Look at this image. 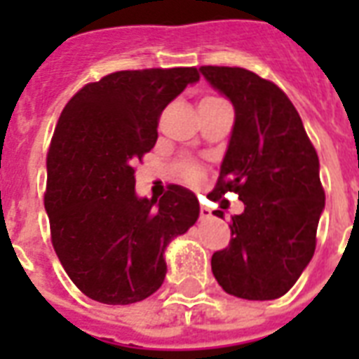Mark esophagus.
Masks as SVG:
<instances>
[{
    "label": "esophagus",
    "mask_w": 359,
    "mask_h": 359,
    "mask_svg": "<svg viewBox=\"0 0 359 359\" xmlns=\"http://www.w3.org/2000/svg\"><path fill=\"white\" fill-rule=\"evenodd\" d=\"M201 219H208V218H212V210L207 207H201Z\"/></svg>",
    "instance_id": "esophagus-1"
}]
</instances>
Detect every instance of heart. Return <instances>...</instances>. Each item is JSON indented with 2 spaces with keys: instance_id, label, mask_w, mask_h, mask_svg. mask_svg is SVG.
Listing matches in <instances>:
<instances>
[{
  "instance_id": "b5f03b06",
  "label": "heart",
  "mask_w": 359,
  "mask_h": 359,
  "mask_svg": "<svg viewBox=\"0 0 359 359\" xmlns=\"http://www.w3.org/2000/svg\"><path fill=\"white\" fill-rule=\"evenodd\" d=\"M205 100H212V98H205ZM180 175H182V179H184L186 182H190V184H199L203 179L201 168H197L196 163H182V165H180Z\"/></svg>"
}]
</instances>
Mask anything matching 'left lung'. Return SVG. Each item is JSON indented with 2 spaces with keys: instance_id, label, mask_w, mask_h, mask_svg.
I'll return each instance as SVG.
<instances>
[{
  "instance_id": "left-lung-1",
  "label": "left lung",
  "mask_w": 359,
  "mask_h": 359,
  "mask_svg": "<svg viewBox=\"0 0 359 359\" xmlns=\"http://www.w3.org/2000/svg\"><path fill=\"white\" fill-rule=\"evenodd\" d=\"M235 108V124L210 199L236 191L229 245L212 255L219 287L244 300H273L311 261L324 210L318 156L300 115L276 83L238 67H201ZM216 216L224 218L222 210Z\"/></svg>"
}]
</instances>
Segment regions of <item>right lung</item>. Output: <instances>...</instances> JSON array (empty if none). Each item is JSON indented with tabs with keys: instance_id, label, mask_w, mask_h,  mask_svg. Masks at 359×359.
Returning a JSON list of instances; mask_svg holds the SVG:
<instances>
[{
	"instance_id": "obj_1",
	"label": "right lung",
	"mask_w": 359,
	"mask_h": 359,
	"mask_svg": "<svg viewBox=\"0 0 359 359\" xmlns=\"http://www.w3.org/2000/svg\"><path fill=\"white\" fill-rule=\"evenodd\" d=\"M199 70H121L78 91L48 151L44 208L52 244L91 300L128 306L163 283L165 248L199 218L194 191L171 184L137 197L134 165L158 140V117Z\"/></svg>"
}]
</instances>
